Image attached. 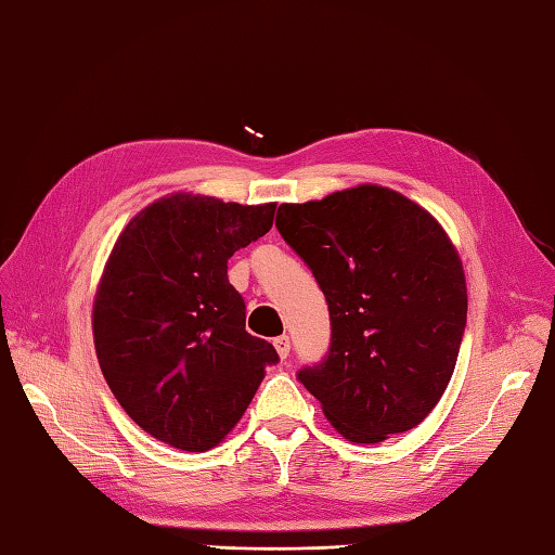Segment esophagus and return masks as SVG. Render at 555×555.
Returning a JSON list of instances; mask_svg holds the SVG:
<instances>
[{"label":"esophagus","instance_id":"esophagus-1","mask_svg":"<svg viewBox=\"0 0 555 555\" xmlns=\"http://www.w3.org/2000/svg\"><path fill=\"white\" fill-rule=\"evenodd\" d=\"M273 345H275V349H278L280 359H287V357H289V337H287V335H280V337H275Z\"/></svg>","mask_w":555,"mask_h":555}]
</instances>
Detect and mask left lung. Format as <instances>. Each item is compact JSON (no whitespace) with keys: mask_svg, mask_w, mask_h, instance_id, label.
I'll return each mask as SVG.
<instances>
[{"mask_svg":"<svg viewBox=\"0 0 555 555\" xmlns=\"http://www.w3.org/2000/svg\"><path fill=\"white\" fill-rule=\"evenodd\" d=\"M275 228L331 313L325 357L297 371L327 422L354 443L422 424L443 398L467 325L465 273L443 228L373 184L282 203Z\"/></svg>","mask_w":555,"mask_h":555,"instance_id":"1","label":"left lung"}]
</instances>
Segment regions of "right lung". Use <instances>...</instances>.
<instances>
[{
	"label": "right lung",
	"mask_w": 555,
	"mask_h": 555,
	"mask_svg": "<svg viewBox=\"0 0 555 555\" xmlns=\"http://www.w3.org/2000/svg\"><path fill=\"white\" fill-rule=\"evenodd\" d=\"M275 203L177 194L119 234L93 307L100 369L145 434L203 452L242 420L275 347L246 333L228 261L273 228Z\"/></svg>",
	"instance_id": "add662e5"
}]
</instances>
